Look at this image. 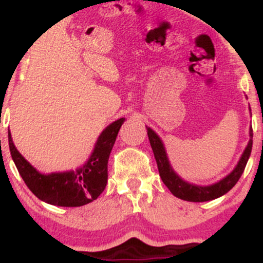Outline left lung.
<instances>
[{
    "label": "left lung",
    "instance_id": "obj_1",
    "mask_svg": "<svg viewBox=\"0 0 263 263\" xmlns=\"http://www.w3.org/2000/svg\"><path fill=\"white\" fill-rule=\"evenodd\" d=\"M147 135H148L151 147H152L153 155H155L157 162V167H158L159 176H161L163 183L171 190V193L174 197L183 199V200L186 201H194V203L213 200V199H216L226 194L229 190L232 189V186L237 183V180L242 176L252 149L253 134L251 127L250 128V141L247 143V147L243 151L237 165L235 167V170L229 176L222 178L220 182L213 184V185L201 186L185 182V180H183L182 178L178 176L176 172L173 171V168H172L170 161H168L167 152H165V148L163 146V142L159 138V136L149 127H147Z\"/></svg>",
    "mask_w": 263,
    "mask_h": 263
}]
</instances>
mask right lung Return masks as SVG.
Masks as SVG:
<instances>
[{
    "instance_id": "obj_1",
    "label": "right lung",
    "mask_w": 263,
    "mask_h": 263,
    "mask_svg": "<svg viewBox=\"0 0 263 263\" xmlns=\"http://www.w3.org/2000/svg\"><path fill=\"white\" fill-rule=\"evenodd\" d=\"M125 119L108 125L83 167L63 173L42 174L18 152L8 131L12 159L29 190L42 201L58 206H81L98 199L107 183V162Z\"/></svg>"
}]
</instances>
